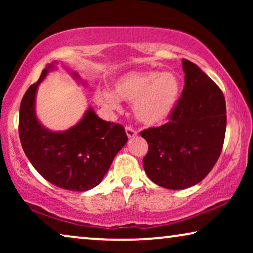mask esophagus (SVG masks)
I'll return each instance as SVG.
<instances>
[{"mask_svg":"<svg viewBox=\"0 0 253 253\" xmlns=\"http://www.w3.org/2000/svg\"><path fill=\"white\" fill-rule=\"evenodd\" d=\"M126 136L129 138H133L137 136V131L133 129L132 126H126Z\"/></svg>","mask_w":253,"mask_h":253,"instance_id":"obj_1","label":"esophagus"}]
</instances>
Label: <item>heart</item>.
Masks as SVG:
<instances>
[{
  "mask_svg": "<svg viewBox=\"0 0 253 253\" xmlns=\"http://www.w3.org/2000/svg\"><path fill=\"white\" fill-rule=\"evenodd\" d=\"M181 93V82L174 72L132 71L114 83V93L99 89L94 99L110 110L120 109V100L133 103L136 119L145 126L165 122L175 109Z\"/></svg>",
  "mask_w": 253,
  "mask_h": 253,
  "instance_id": "heart-1",
  "label": "heart"
}]
</instances>
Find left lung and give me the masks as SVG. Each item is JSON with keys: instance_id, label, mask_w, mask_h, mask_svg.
<instances>
[{"instance_id": "left-lung-1", "label": "left lung", "mask_w": 253, "mask_h": 253, "mask_svg": "<svg viewBox=\"0 0 253 253\" xmlns=\"http://www.w3.org/2000/svg\"><path fill=\"white\" fill-rule=\"evenodd\" d=\"M184 88L169 122L143 130L148 144L143 166L148 177L166 189L202 182L222 151L226 101L219 86L198 65L183 58Z\"/></svg>"}]
</instances>
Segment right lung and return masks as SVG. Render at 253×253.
Instances as JSON below:
<instances>
[{
  "label": "right lung",
  "instance_id": "1",
  "mask_svg": "<svg viewBox=\"0 0 253 253\" xmlns=\"http://www.w3.org/2000/svg\"><path fill=\"white\" fill-rule=\"evenodd\" d=\"M54 69L47 65L24 94L19 109V138L26 157L44 179L58 188L87 191L102 181L115 155L127 141L123 126L106 122L88 108L75 126L62 132L46 129L37 119L38 86ZM78 78L77 74H75Z\"/></svg>",
  "mask_w": 253,
  "mask_h": 253
}]
</instances>
